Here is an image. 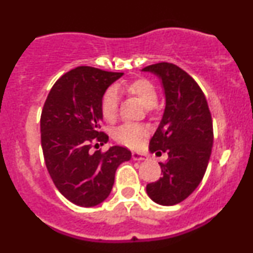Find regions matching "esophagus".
<instances>
[{
	"instance_id": "esophagus-1",
	"label": "esophagus",
	"mask_w": 253,
	"mask_h": 253,
	"mask_svg": "<svg viewBox=\"0 0 253 253\" xmlns=\"http://www.w3.org/2000/svg\"><path fill=\"white\" fill-rule=\"evenodd\" d=\"M132 158L134 159V161H147V156L145 155V153H141V152H136V151H133L132 152Z\"/></svg>"
}]
</instances>
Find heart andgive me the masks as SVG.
I'll use <instances>...</instances> for the list:
<instances>
[{
    "mask_svg": "<svg viewBox=\"0 0 253 253\" xmlns=\"http://www.w3.org/2000/svg\"><path fill=\"white\" fill-rule=\"evenodd\" d=\"M123 90L127 94L133 95L138 98L145 108H153L158 101L156 86L150 81L144 80V78L125 84ZM118 102V92L115 89H108L103 94L102 100H101V112H102L103 118L107 121H113L117 117ZM143 134V127L134 124H125L115 129L114 139L118 143L129 147H134L140 143Z\"/></svg>",
    "mask_w": 253,
    "mask_h": 253,
    "instance_id": "b5f03b06",
    "label": "heart"
}]
</instances>
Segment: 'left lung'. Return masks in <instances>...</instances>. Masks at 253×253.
I'll list each match as a JSON object with an SVG mask.
<instances>
[{"label":"left lung","mask_w":253,"mask_h":253,"mask_svg":"<svg viewBox=\"0 0 253 253\" xmlns=\"http://www.w3.org/2000/svg\"><path fill=\"white\" fill-rule=\"evenodd\" d=\"M162 81L163 117L150 140V152L168 153L159 163L163 176L146 185L152 201L162 206L182 202L201 183L213 147V123L207 100L193 77L171 63L146 66Z\"/></svg>","instance_id":"1"}]
</instances>
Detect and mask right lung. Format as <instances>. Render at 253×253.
Masks as SVG:
<instances>
[{
  "label": "right lung",
  "mask_w": 253,
  "mask_h": 253,
  "mask_svg": "<svg viewBox=\"0 0 253 253\" xmlns=\"http://www.w3.org/2000/svg\"><path fill=\"white\" fill-rule=\"evenodd\" d=\"M90 66L63 75L48 92L40 118L42 147L46 168L60 194L81 207L100 205L112 191L115 171L132 153L112 146L102 153L91 147L106 144L101 132V100L123 76Z\"/></svg>",
  "instance_id": "add662e5"
}]
</instances>
